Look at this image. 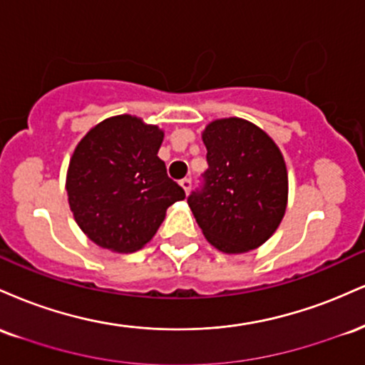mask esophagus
<instances>
[{
  "mask_svg": "<svg viewBox=\"0 0 365 365\" xmlns=\"http://www.w3.org/2000/svg\"><path fill=\"white\" fill-rule=\"evenodd\" d=\"M180 185H182L183 190H185V194H188V190H190V187H192L190 178H183V180H180Z\"/></svg>",
  "mask_w": 365,
  "mask_h": 365,
  "instance_id": "obj_1",
  "label": "esophagus"
}]
</instances>
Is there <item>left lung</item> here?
Returning a JSON list of instances; mask_svg holds the SVG:
<instances>
[{
	"mask_svg": "<svg viewBox=\"0 0 365 365\" xmlns=\"http://www.w3.org/2000/svg\"><path fill=\"white\" fill-rule=\"evenodd\" d=\"M209 168L188 206L204 237L225 254L257 249L278 230L288 171L276 142L244 118L212 120L202 132Z\"/></svg>",
	"mask_w": 365,
	"mask_h": 365,
	"instance_id": "8db88e82",
	"label": "left lung"
}]
</instances>
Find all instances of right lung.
<instances>
[{"label": "right lung", "instance_id": "add662e5", "mask_svg": "<svg viewBox=\"0 0 365 365\" xmlns=\"http://www.w3.org/2000/svg\"><path fill=\"white\" fill-rule=\"evenodd\" d=\"M165 132L118 115L92 127L75 148L66 194L75 223L111 252H135L153 240L166 209L185 192L158 158Z\"/></svg>", "mask_w": 365, "mask_h": 365}]
</instances>
